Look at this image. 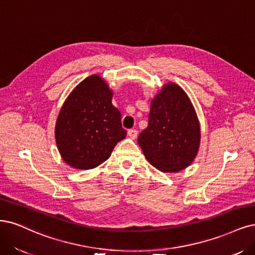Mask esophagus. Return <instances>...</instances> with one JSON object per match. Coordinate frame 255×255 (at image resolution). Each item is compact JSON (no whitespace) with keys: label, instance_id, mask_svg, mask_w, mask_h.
Wrapping results in <instances>:
<instances>
[{"label":"esophagus","instance_id":"obj_1","mask_svg":"<svg viewBox=\"0 0 255 255\" xmlns=\"http://www.w3.org/2000/svg\"><path fill=\"white\" fill-rule=\"evenodd\" d=\"M128 135L131 139H135V138L137 137V135H138V130H137L136 128H130V129H128Z\"/></svg>","mask_w":255,"mask_h":255}]
</instances>
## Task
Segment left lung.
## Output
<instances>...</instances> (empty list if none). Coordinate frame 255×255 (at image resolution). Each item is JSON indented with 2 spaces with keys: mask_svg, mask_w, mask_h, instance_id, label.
<instances>
[{
  "mask_svg": "<svg viewBox=\"0 0 255 255\" xmlns=\"http://www.w3.org/2000/svg\"><path fill=\"white\" fill-rule=\"evenodd\" d=\"M199 141L198 119L187 94L174 83L164 85L138 137L146 159L161 172L183 170L194 160Z\"/></svg>",
  "mask_w": 255,
  "mask_h": 255,
  "instance_id": "8db88e82",
  "label": "left lung"
}]
</instances>
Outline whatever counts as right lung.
<instances>
[{"mask_svg":"<svg viewBox=\"0 0 255 255\" xmlns=\"http://www.w3.org/2000/svg\"><path fill=\"white\" fill-rule=\"evenodd\" d=\"M112 96L99 76H91L76 87L61 109L55 130L57 146L73 168H96L127 136Z\"/></svg>","mask_w":255,"mask_h":255,"instance_id":"add662e5","label":"right lung"}]
</instances>
